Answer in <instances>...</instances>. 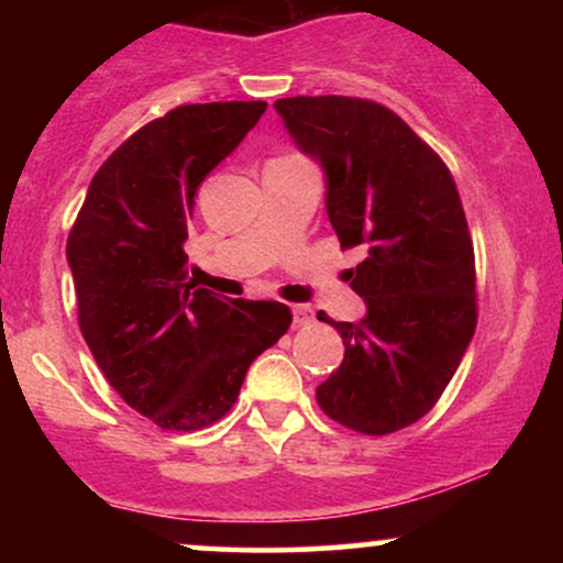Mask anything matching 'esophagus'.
Returning <instances> with one entry per match:
<instances>
[{
    "instance_id": "34e87169",
    "label": "esophagus",
    "mask_w": 563,
    "mask_h": 563,
    "mask_svg": "<svg viewBox=\"0 0 563 563\" xmlns=\"http://www.w3.org/2000/svg\"><path fill=\"white\" fill-rule=\"evenodd\" d=\"M290 312H294V325H309L314 320V309L309 303H294Z\"/></svg>"
}]
</instances>
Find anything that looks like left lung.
Instances as JSON below:
<instances>
[{
	"label": "left lung",
	"instance_id": "1",
	"mask_svg": "<svg viewBox=\"0 0 563 563\" xmlns=\"http://www.w3.org/2000/svg\"><path fill=\"white\" fill-rule=\"evenodd\" d=\"M290 137L325 169L341 249L363 245L349 286L360 322H333L344 363L318 386L328 418L367 437L421 421L476 331L474 243L444 161L386 106L363 97H283Z\"/></svg>",
	"mask_w": 563,
	"mask_h": 563
}]
</instances>
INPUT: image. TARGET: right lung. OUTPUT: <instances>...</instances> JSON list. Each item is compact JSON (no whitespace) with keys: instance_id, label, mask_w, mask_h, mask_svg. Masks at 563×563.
<instances>
[{"instance_id":"obj_1","label":"right lung","mask_w":563,"mask_h":563,"mask_svg":"<svg viewBox=\"0 0 563 563\" xmlns=\"http://www.w3.org/2000/svg\"><path fill=\"white\" fill-rule=\"evenodd\" d=\"M264 111L262 100L198 102L137 129L97 169L68 232L84 341L158 429L198 431L228 416L249 365L290 325L286 303L185 283L198 187Z\"/></svg>"}]
</instances>
